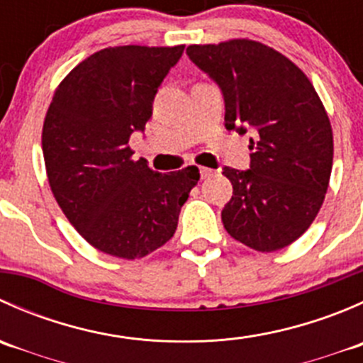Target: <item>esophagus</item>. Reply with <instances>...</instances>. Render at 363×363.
I'll list each match as a JSON object with an SVG mask.
<instances>
[{"label":"esophagus","instance_id":"obj_1","mask_svg":"<svg viewBox=\"0 0 363 363\" xmlns=\"http://www.w3.org/2000/svg\"><path fill=\"white\" fill-rule=\"evenodd\" d=\"M212 174H214V170H212V168H207V167H200V175H202V179H207V177H211Z\"/></svg>","mask_w":363,"mask_h":363}]
</instances>
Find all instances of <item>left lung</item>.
Instances as JSON below:
<instances>
[{
    "instance_id": "1",
    "label": "left lung",
    "mask_w": 363,
    "mask_h": 363,
    "mask_svg": "<svg viewBox=\"0 0 363 363\" xmlns=\"http://www.w3.org/2000/svg\"><path fill=\"white\" fill-rule=\"evenodd\" d=\"M186 52L221 89L226 130L255 131L250 168H223L233 186L221 212L226 232L262 252L290 246L314 221L330 181L334 137L320 96L302 69L259 42Z\"/></svg>"
}]
</instances>
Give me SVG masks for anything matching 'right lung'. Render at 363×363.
Instances as JSON below:
<instances>
[{
	"label": "right lung",
	"instance_id": "add662e5",
	"mask_svg": "<svg viewBox=\"0 0 363 363\" xmlns=\"http://www.w3.org/2000/svg\"><path fill=\"white\" fill-rule=\"evenodd\" d=\"M184 45H123L94 52L65 77L43 121L42 149L61 211L93 247L144 258L174 237L179 212L200 172L158 174L135 161L158 87Z\"/></svg>",
	"mask_w": 363,
	"mask_h": 363
}]
</instances>
